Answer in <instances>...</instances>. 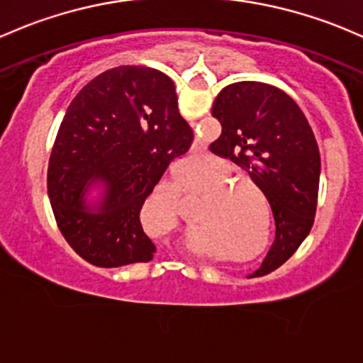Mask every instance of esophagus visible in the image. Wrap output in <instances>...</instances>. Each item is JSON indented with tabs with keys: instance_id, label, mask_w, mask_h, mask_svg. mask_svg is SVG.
Segmentation results:
<instances>
[{
	"instance_id": "34e87169",
	"label": "esophagus",
	"mask_w": 363,
	"mask_h": 363,
	"mask_svg": "<svg viewBox=\"0 0 363 363\" xmlns=\"http://www.w3.org/2000/svg\"><path fill=\"white\" fill-rule=\"evenodd\" d=\"M189 213H191V219L194 220V223H201V220L207 219V212L201 211V208H193Z\"/></svg>"
}]
</instances>
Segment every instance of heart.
Instances as JSON below:
<instances>
[{
	"mask_svg": "<svg viewBox=\"0 0 363 363\" xmlns=\"http://www.w3.org/2000/svg\"><path fill=\"white\" fill-rule=\"evenodd\" d=\"M172 174L177 175L181 165L172 167ZM230 172L236 182L238 191H247L254 184V179L249 174H243L236 167H230ZM228 167L223 162H211L201 170L194 172L189 177L182 179L172 188V196L175 201L186 207H207L224 200L230 193L231 181Z\"/></svg>",
	"mask_w": 363,
	"mask_h": 363,
	"instance_id": "obj_1",
	"label": "heart"
}]
</instances>
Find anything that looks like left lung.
<instances>
[{
  "label": "left lung",
  "instance_id": "left-lung-1",
  "mask_svg": "<svg viewBox=\"0 0 363 363\" xmlns=\"http://www.w3.org/2000/svg\"><path fill=\"white\" fill-rule=\"evenodd\" d=\"M223 95L224 101L252 102L269 121L264 150L261 143L245 146L257 158V149L269 151L268 159H259L264 169L252 167L257 172L252 196L238 211L217 216L224 224V240L216 249L217 264L233 278L257 280L281 268L311 233L318 205L320 156L304 116L280 91L236 83ZM217 99L223 101L220 95ZM249 160L243 155L247 167Z\"/></svg>",
  "mask_w": 363,
  "mask_h": 363
}]
</instances>
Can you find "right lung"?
Masks as SVG:
<instances>
[{"label": "right lung", "mask_w": 363, "mask_h": 363, "mask_svg": "<svg viewBox=\"0 0 363 363\" xmlns=\"http://www.w3.org/2000/svg\"><path fill=\"white\" fill-rule=\"evenodd\" d=\"M91 86L97 79L57 133L48 167L53 217L91 280L118 294L158 291L170 281L172 262L188 233L184 213L170 208L160 191L172 155L156 147L151 166L143 150L146 128L165 113L152 101L99 94ZM95 180L105 182L101 202L88 200Z\"/></svg>", "instance_id": "1"}]
</instances>
